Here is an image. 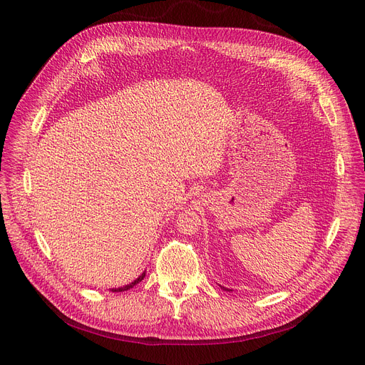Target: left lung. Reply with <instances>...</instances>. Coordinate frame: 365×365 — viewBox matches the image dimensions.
Segmentation results:
<instances>
[{"label": "left lung", "instance_id": "left-lung-1", "mask_svg": "<svg viewBox=\"0 0 365 365\" xmlns=\"http://www.w3.org/2000/svg\"><path fill=\"white\" fill-rule=\"evenodd\" d=\"M225 290H226V289H225Z\"/></svg>", "mask_w": 365, "mask_h": 365}]
</instances>
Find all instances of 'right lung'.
Segmentation results:
<instances>
[{
  "label": "right lung",
  "instance_id": "1",
  "mask_svg": "<svg viewBox=\"0 0 365 365\" xmlns=\"http://www.w3.org/2000/svg\"><path fill=\"white\" fill-rule=\"evenodd\" d=\"M145 278V272L138 278V279H134L133 282H130V284H127V285H124V287H120V289H112V292L113 293H121V292H125V290H130V289H133V287L134 285H136V284H139L142 279Z\"/></svg>",
  "mask_w": 365,
  "mask_h": 365
}]
</instances>
